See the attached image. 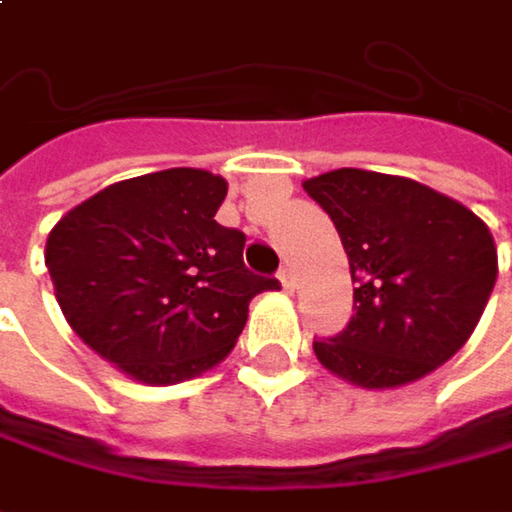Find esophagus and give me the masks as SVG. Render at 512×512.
<instances>
[{
	"label": "esophagus",
	"mask_w": 512,
	"mask_h": 512,
	"mask_svg": "<svg viewBox=\"0 0 512 512\" xmlns=\"http://www.w3.org/2000/svg\"><path fill=\"white\" fill-rule=\"evenodd\" d=\"M279 282H282V288H285V291L291 294V291H294V285H296L294 270H291V268H282V270H279Z\"/></svg>",
	"instance_id": "obj_1"
}]
</instances>
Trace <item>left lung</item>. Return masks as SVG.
<instances>
[{
    "label": "left lung",
    "mask_w": 512,
    "mask_h": 512,
    "mask_svg": "<svg viewBox=\"0 0 512 512\" xmlns=\"http://www.w3.org/2000/svg\"><path fill=\"white\" fill-rule=\"evenodd\" d=\"M348 256L354 317L314 340L325 369L360 389H397L444 366L493 294L499 253L470 207L412 178L331 169L302 181Z\"/></svg>",
    "instance_id": "obj_1"
}]
</instances>
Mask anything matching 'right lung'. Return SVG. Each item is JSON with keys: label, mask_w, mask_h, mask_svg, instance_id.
Returning <instances> with one entry per match:
<instances>
[{"label": "right lung", "mask_w": 512, "mask_h": 512, "mask_svg": "<svg viewBox=\"0 0 512 512\" xmlns=\"http://www.w3.org/2000/svg\"><path fill=\"white\" fill-rule=\"evenodd\" d=\"M227 181L175 167L126 178L68 210L45 242L71 331L126 377L172 386L218 366L247 305L279 288L244 268V233L221 227Z\"/></svg>", "instance_id": "add662e5"}]
</instances>
